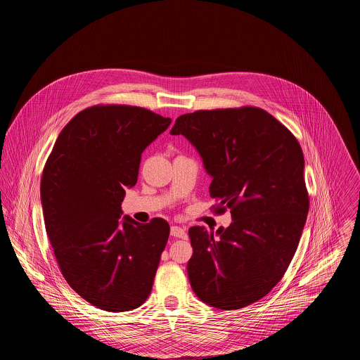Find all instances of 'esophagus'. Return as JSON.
Listing matches in <instances>:
<instances>
[{
    "mask_svg": "<svg viewBox=\"0 0 360 360\" xmlns=\"http://www.w3.org/2000/svg\"><path fill=\"white\" fill-rule=\"evenodd\" d=\"M170 234L173 237H177V238H187V230L184 227H180V226H172Z\"/></svg>",
    "mask_w": 360,
    "mask_h": 360,
    "instance_id": "34e87169",
    "label": "esophagus"
}]
</instances>
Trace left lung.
<instances>
[{
    "label": "left lung",
    "mask_w": 360,
    "mask_h": 360,
    "mask_svg": "<svg viewBox=\"0 0 360 360\" xmlns=\"http://www.w3.org/2000/svg\"><path fill=\"white\" fill-rule=\"evenodd\" d=\"M212 176V209L231 212L216 236L190 227L187 271L195 295L213 308L248 307L283 278L307 221L304 154L295 136L257 106L195 110L176 119Z\"/></svg>",
    "instance_id": "obj_1"
}]
</instances>
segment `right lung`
Returning a JSON list of instances; mask_svg holds the SVG:
<instances>
[{
    "label": "right lung",
    "instance_id": "obj_1",
    "mask_svg": "<svg viewBox=\"0 0 360 360\" xmlns=\"http://www.w3.org/2000/svg\"><path fill=\"white\" fill-rule=\"evenodd\" d=\"M170 122L140 106L94 105L63 127L46 162L40 188L53 255L72 290L97 308L131 310L151 294L169 223L119 217L143 151Z\"/></svg>",
    "mask_w": 360,
    "mask_h": 360
}]
</instances>
